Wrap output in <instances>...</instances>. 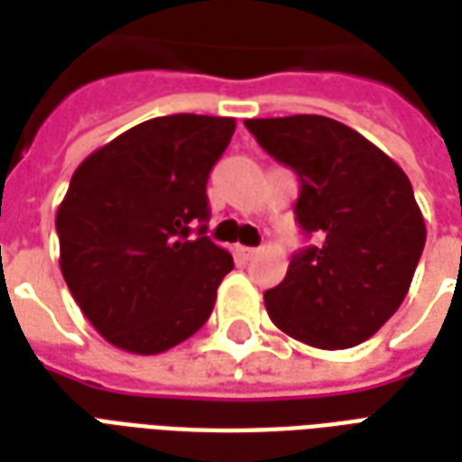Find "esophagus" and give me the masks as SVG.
<instances>
[{
	"label": "esophagus",
	"instance_id": "esophagus-1",
	"mask_svg": "<svg viewBox=\"0 0 462 462\" xmlns=\"http://www.w3.org/2000/svg\"><path fill=\"white\" fill-rule=\"evenodd\" d=\"M237 254H240L242 260H252V257L260 254V250L257 247H237Z\"/></svg>",
	"mask_w": 462,
	"mask_h": 462
}]
</instances>
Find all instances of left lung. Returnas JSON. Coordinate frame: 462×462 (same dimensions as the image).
I'll return each mask as SVG.
<instances>
[{
  "mask_svg": "<svg viewBox=\"0 0 462 462\" xmlns=\"http://www.w3.org/2000/svg\"><path fill=\"white\" fill-rule=\"evenodd\" d=\"M245 125L300 175L297 222L319 237L264 291L270 319L317 348L371 339L406 300L426 245L408 175L361 133L327 116L252 118Z\"/></svg>",
  "mask_w": 462,
  "mask_h": 462,
  "instance_id": "obj_1",
  "label": "left lung"
}]
</instances>
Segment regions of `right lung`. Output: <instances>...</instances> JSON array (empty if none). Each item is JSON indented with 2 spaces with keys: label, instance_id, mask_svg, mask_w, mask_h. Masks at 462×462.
Listing matches in <instances>:
<instances>
[{
  "label": "right lung",
  "instance_id": "obj_1",
  "mask_svg": "<svg viewBox=\"0 0 462 462\" xmlns=\"http://www.w3.org/2000/svg\"><path fill=\"white\" fill-rule=\"evenodd\" d=\"M235 118L138 123L76 168L56 212L59 264L94 329L128 354H161L208 321L232 254L190 235L210 217L205 185Z\"/></svg>",
  "mask_w": 462,
  "mask_h": 462
}]
</instances>
